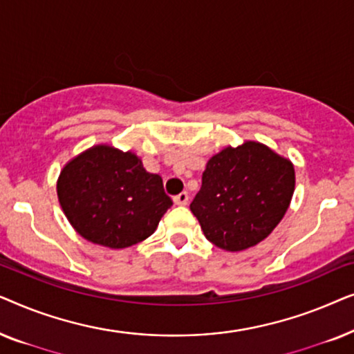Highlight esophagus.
<instances>
[{"label":"esophagus","instance_id":"1","mask_svg":"<svg viewBox=\"0 0 354 354\" xmlns=\"http://www.w3.org/2000/svg\"><path fill=\"white\" fill-rule=\"evenodd\" d=\"M188 200H190V196H188L187 192H182V193H178L177 196H174V203L178 206H185Z\"/></svg>","mask_w":354,"mask_h":354}]
</instances>
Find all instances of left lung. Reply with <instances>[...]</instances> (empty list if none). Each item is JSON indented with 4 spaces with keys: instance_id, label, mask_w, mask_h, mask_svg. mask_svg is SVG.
Segmentation results:
<instances>
[{
    "instance_id": "1",
    "label": "left lung",
    "mask_w": 354,
    "mask_h": 354,
    "mask_svg": "<svg viewBox=\"0 0 354 354\" xmlns=\"http://www.w3.org/2000/svg\"><path fill=\"white\" fill-rule=\"evenodd\" d=\"M295 192V167L259 142L225 147L203 172L190 209L211 243L243 251L268 239Z\"/></svg>"
}]
</instances>
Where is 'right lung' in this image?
<instances>
[{"mask_svg": "<svg viewBox=\"0 0 354 354\" xmlns=\"http://www.w3.org/2000/svg\"><path fill=\"white\" fill-rule=\"evenodd\" d=\"M57 200L77 234L111 250L147 240L172 200L132 151L95 145L62 167Z\"/></svg>", "mask_w": 354, "mask_h": 354, "instance_id": "add662e5", "label": "right lung"}]
</instances>
